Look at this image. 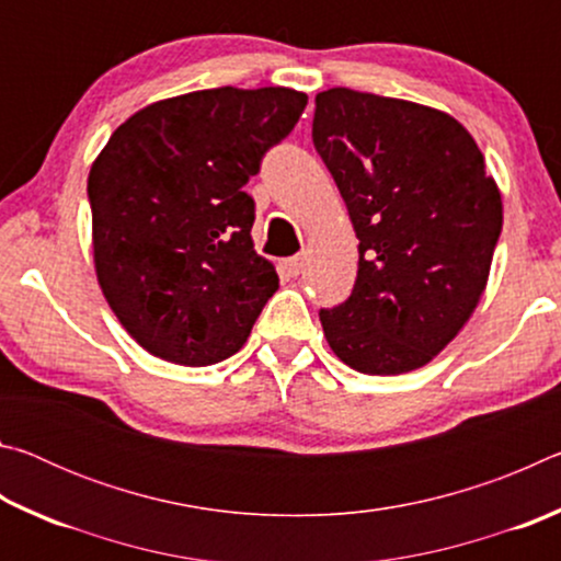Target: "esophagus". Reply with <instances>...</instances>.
Returning a JSON list of instances; mask_svg holds the SVG:
<instances>
[{
    "label": "esophagus",
    "mask_w": 561,
    "mask_h": 561,
    "mask_svg": "<svg viewBox=\"0 0 561 561\" xmlns=\"http://www.w3.org/2000/svg\"><path fill=\"white\" fill-rule=\"evenodd\" d=\"M304 254H294V257H289V260H284L282 262V270L289 274V277H297V274H301V270H304Z\"/></svg>",
    "instance_id": "obj_1"
}]
</instances>
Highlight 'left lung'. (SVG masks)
Instances as JSON below:
<instances>
[{"mask_svg":"<svg viewBox=\"0 0 561 561\" xmlns=\"http://www.w3.org/2000/svg\"><path fill=\"white\" fill-rule=\"evenodd\" d=\"M317 153L358 237L351 297L319 319L334 354L371 376L415 371L468 324L502 230V197L462 123L351 89L317 93Z\"/></svg>","mask_w":561,"mask_h":561,"instance_id":"8db88e82","label":"left lung"}]
</instances>
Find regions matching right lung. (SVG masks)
I'll use <instances>...</instances> for the list:
<instances>
[{
    "mask_svg": "<svg viewBox=\"0 0 561 561\" xmlns=\"http://www.w3.org/2000/svg\"><path fill=\"white\" fill-rule=\"evenodd\" d=\"M307 93L205 89L121 123L89 173L93 264L113 314L180 366L237 354L279 277L254 252L247 180L297 126Z\"/></svg>",
    "mask_w": 561,
    "mask_h": 561,
    "instance_id": "add662e5",
    "label": "right lung"
}]
</instances>
